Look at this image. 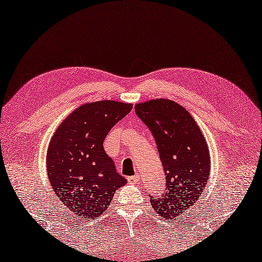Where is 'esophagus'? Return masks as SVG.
<instances>
[{
	"label": "esophagus",
	"mask_w": 262,
	"mask_h": 262,
	"mask_svg": "<svg viewBox=\"0 0 262 262\" xmlns=\"http://www.w3.org/2000/svg\"><path fill=\"white\" fill-rule=\"evenodd\" d=\"M139 180H140V176L139 175H135V176H132V177H128V182L130 183H132V184H137V183L139 182Z\"/></svg>",
	"instance_id": "obj_1"
}]
</instances>
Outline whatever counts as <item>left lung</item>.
Wrapping results in <instances>:
<instances>
[{"label": "left lung", "mask_w": 262, "mask_h": 262, "mask_svg": "<svg viewBox=\"0 0 262 262\" xmlns=\"http://www.w3.org/2000/svg\"><path fill=\"white\" fill-rule=\"evenodd\" d=\"M135 109L155 138L166 175V190L150 195V205L160 217L173 221L193 207L207 184V141L192 115L175 101L153 99Z\"/></svg>", "instance_id": "8db88e82"}]
</instances>
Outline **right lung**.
<instances>
[{
  "label": "right lung",
  "instance_id": "obj_1",
  "mask_svg": "<svg viewBox=\"0 0 262 262\" xmlns=\"http://www.w3.org/2000/svg\"><path fill=\"white\" fill-rule=\"evenodd\" d=\"M132 103L102 100L81 104L59 124L49 141L46 167L48 181L68 212L92 221L105 212L118 187V175L103 140Z\"/></svg>",
  "mask_w": 262,
  "mask_h": 262
}]
</instances>
